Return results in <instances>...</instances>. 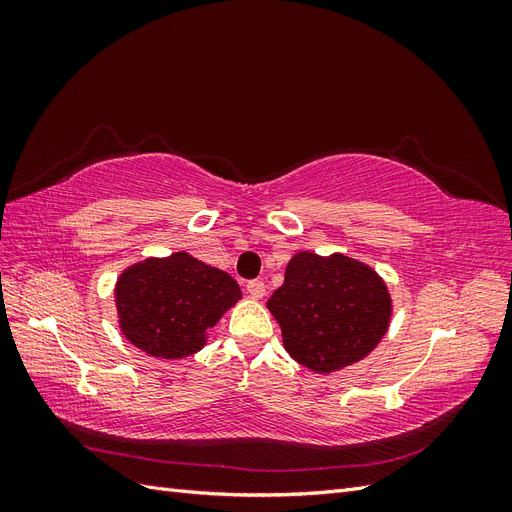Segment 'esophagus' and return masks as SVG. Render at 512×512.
I'll use <instances>...</instances> for the list:
<instances>
[{
  "mask_svg": "<svg viewBox=\"0 0 512 512\" xmlns=\"http://www.w3.org/2000/svg\"><path fill=\"white\" fill-rule=\"evenodd\" d=\"M247 292H250V297H254V299H262L267 292V286H265V282L252 280V282H247Z\"/></svg>",
  "mask_w": 512,
  "mask_h": 512,
  "instance_id": "1",
  "label": "esophagus"
}]
</instances>
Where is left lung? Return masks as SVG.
Instances as JSON below:
<instances>
[{
	"label": "left lung",
	"mask_w": 512,
	"mask_h": 512,
	"mask_svg": "<svg viewBox=\"0 0 512 512\" xmlns=\"http://www.w3.org/2000/svg\"><path fill=\"white\" fill-rule=\"evenodd\" d=\"M267 307L280 322L286 352L318 374L365 359L389 329L393 309L374 269L344 254L312 252L292 256Z\"/></svg>",
	"instance_id": "8db88e82"
}]
</instances>
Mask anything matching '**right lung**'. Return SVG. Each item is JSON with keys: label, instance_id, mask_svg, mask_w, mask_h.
<instances>
[{"label": "right lung", "instance_id": "obj_1", "mask_svg": "<svg viewBox=\"0 0 512 512\" xmlns=\"http://www.w3.org/2000/svg\"><path fill=\"white\" fill-rule=\"evenodd\" d=\"M239 299V284L228 273L188 252L136 262L121 273L115 288L121 333L160 359L198 352L207 331Z\"/></svg>", "mask_w": 512, "mask_h": 512}]
</instances>
